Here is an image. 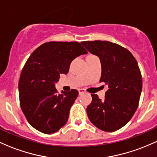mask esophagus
I'll return each instance as SVG.
<instances>
[{
	"instance_id": "obj_1",
	"label": "esophagus",
	"mask_w": 157,
	"mask_h": 157,
	"mask_svg": "<svg viewBox=\"0 0 157 157\" xmlns=\"http://www.w3.org/2000/svg\"><path fill=\"white\" fill-rule=\"evenodd\" d=\"M78 92H79V94H80V95H81V94L85 93V92H86V90H84V89H79V90H78Z\"/></svg>"
}]
</instances>
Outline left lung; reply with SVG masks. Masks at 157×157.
<instances>
[{
	"label": "left lung",
	"mask_w": 157,
	"mask_h": 157,
	"mask_svg": "<svg viewBox=\"0 0 157 157\" xmlns=\"http://www.w3.org/2000/svg\"><path fill=\"white\" fill-rule=\"evenodd\" d=\"M81 44L100 59V82L108 87L105 100L91 94L92 101L86 108L88 117L102 131H117L131 120L138 106L142 77L138 62L128 49L114 43L95 40Z\"/></svg>",
	"instance_id": "1"
}]
</instances>
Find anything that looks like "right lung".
Instances as JSON below:
<instances>
[{
    "label": "right lung",
    "instance_id": "add662e5",
    "mask_svg": "<svg viewBox=\"0 0 157 157\" xmlns=\"http://www.w3.org/2000/svg\"><path fill=\"white\" fill-rule=\"evenodd\" d=\"M87 51L78 42H48L37 48L25 64L19 82L20 107L31 126L52 134L66 124L78 91L58 94L56 83L67 74L75 58Z\"/></svg>",
    "mask_w": 157,
    "mask_h": 157
}]
</instances>
